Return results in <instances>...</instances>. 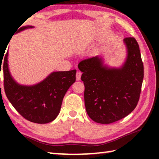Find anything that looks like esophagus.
I'll list each match as a JSON object with an SVG mask.
<instances>
[{
    "mask_svg": "<svg viewBox=\"0 0 159 159\" xmlns=\"http://www.w3.org/2000/svg\"><path fill=\"white\" fill-rule=\"evenodd\" d=\"M81 74L82 73L79 71H78L76 72V80H80V77H81Z\"/></svg>",
    "mask_w": 159,
    "mask_h": 159,
    "instance_id": "34e87169",
    "label": "esophagus"
}]
</instances>
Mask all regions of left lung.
I'll return each instance as SVG.
<instances>
[{"label": "left lung", "instance_id": "obj_1", "mask_svg": "<svg viewBox=\"0 0 159 159\" xmlns=\"http://www.w3.org/2000/svg\"><path fill=\"white\" fill-rule=\"evenodd\" d=\"M127 56L120 67L104 64L101 56L80 61L85 85L84 100L88 115L94 121L109 124L128 116L139 99L144 66L134 38L123 39Z\"/></svg>", "mask_w": 159, "mask_h": 159}]
</instances>
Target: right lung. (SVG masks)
Masks as SVG:
<instances>
[{
  "mask_svg": "<svg viewBox=\"0 0 159 159\" xmlns=\"http://www.w3.org/2000/svg\"><path fill=\"white\" fill-rule=\"evenodd\" d=\"M32 28L34 26H22L15 34ZM0 61L1 64L2 61ZM2 71L7 99L24 118L36 123H48L57 118L66 91L76 81V70L74 69L53 71L35 85H21L13 79L10 72L8 50L4 57Z\"/></svg>",
  "mask_w": 159,
  "mask_h": 159,
  "instance_id": "add662e5",
  "label": "right lung"
}]
</instances>
